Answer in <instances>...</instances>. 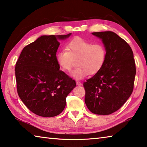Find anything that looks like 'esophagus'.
<instances>
[{
    "mask_svg": "<svg viewBox=\"0 0 147 147\" xmlns=\"http://www.w3.org/2000/svg\"><path fill=\"white\" fill-rule=\"evenodd\" d=\"M76 85H77V86H81V85H82V83L80 82L77 81V82H76Z\"/></svg>",
    "mask_w": 147,
    "mask_h": 147,
    "instance_id": "34e87169",
    "label": "esophagus"
}]
</instances>
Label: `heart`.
Segmentation results:
<instances>
[{"label":"heart","instance_id":"heart-1","mask_svg":"<svg viewBox=\"0 0 147 147\" xmlns=\"http://www.w3.org/2000/svg\"><path fill=\"white\" fill-rule=\"evenodd\" d=\"M67 51H61L56 55V60L62 71H70L77 59L78 67L71 76L80 80L88 75L95 74L104 65L107 52L104 45L94 43L80 38L71 40L66 46Z\"/></svg>","mask_w":147,"mask_h":147}]
</instances>
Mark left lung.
I'll use <instances>...</instances> for the list:
<instances>
[{
  "instance_id": "obj_1",
  "label": "left lung",
  "mask_w": 147,
  "mask_h": 147,
  "mask_svg": "<svg viewBox=\"0 0 147 147\" xmlns=\"http://www.w3.org/2000/svg\"><path fill=\"white\" fill-rule=\"evenodd\" d=\"M106 49L104 65L84 83L85 103L96 115H109L126 102L133 91L136 73L130 45L111 31L93 32Z\"/></svg>"
}]
</instances>
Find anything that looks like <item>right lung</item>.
Wrapping results in <instances>:
<instances>
[{
  "label": "right lung",
  "mask_w": 147,
  "mask_h": 147,
  "mask_svg": "<svg viewBox=\"0 0 147 147\" xmlns=\"http://www.w3.org/2000/svg\"><path fill=\"white\" fill-rule=\"evenodd\" d=\"M71 35L41 36L24 47L17 61V93L27 108L39 116L60 114L66 97L76 87L75 81L59 70L56 60L58 40Z\"/></svg>",
  "instance_id": "right-lung-1"
}]
</instances>
